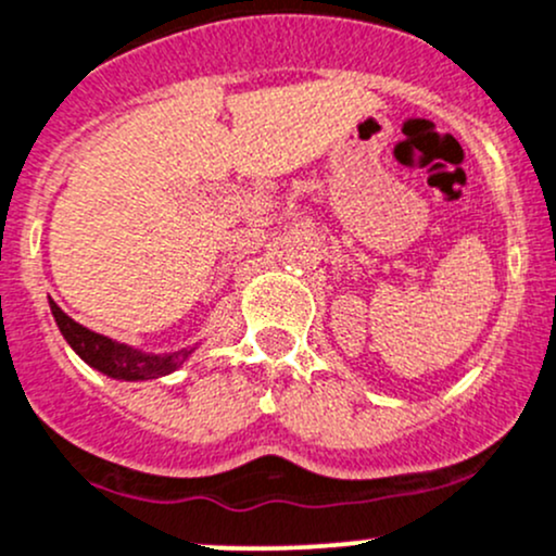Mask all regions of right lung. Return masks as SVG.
Returning a JSON list of instances; mask_svg holds the SVG:
<instances>
[{
    "label": "right lung",
    "instance_id": "obj_1",
    "mask_svg": "<svg viewBox=\"0 0 556 556\" xmlns=\"http://www.w3.org/2000/svg\"><path fill=\"white\" fill-rule=\"evenodd\" d=\"M50 303L52 319H55L58 330L66 338L68 346L77 352L79 359H85L92 370L103 372V376L114 378V381H154V378H165L170 372L180 370V367L189 362V356L197 352L200 343L194 346H184L178 352H143V349L130 346V343L114 341V338L101 336V332L90 330V327L74 323L61 306H58L52 298H47Z\"/></svg>",
    "mask_w": 556,
    "mask_h": 556
}]
</instances>
